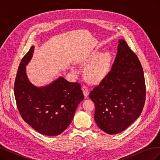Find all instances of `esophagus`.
<instances>
[{"label": "esophagus", "instance_id": "esophagus-1", "mask_svg": "<svg viewBox=\"0 0 160 160\" xmlns=\"http://www.w3.org/2000/svg\"><path fill=\"white\" fill-rule=\"evenodd\" d=\"M82 90H83V95L85 96V98H88L89 95V90H88V88L85 85H83V88H82Z\"/></svg>", "mask_w": 160, "mask_h": 160}]
</instances>
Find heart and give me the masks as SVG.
Segmentation results:
<instances>
[{
	"label": "heart",
	"instance_id": "heart-1",
	"mask_svg": "<svg viewBox=\"0 0 160 160\" xmlns=\"http://www.w3.org/2000/svg\"><path fill=\"white\" fill-rule=\"evenodd\" d=\"M89 60L93 62L85 69L86 78L91 82H97L102 79L110 68L111 52L107 51L100 55V52L95 51L91 55ZM72 71H75V69H72Z\"/></svg>",
	"mask_w": 160,
	"mask_h": 160
}]
</instances>
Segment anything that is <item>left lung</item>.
Instances as JSON below:
<instances>
[{
    "mask_svg": "<svg viewBox=\"0 0 160 160\" xmlns=\"http://www.w3.org/2000/svg\"><path fill=\"white\" fill-rule=\"evenodd\" d=\"M118 42L111 70L89 94L95 105V123L111 135L123 132L139 118L146 99L141 62L123 39Z\"/></svg>",
    "mask_w": 160,
    "mask_h": 160,
    "instance_id": "left-lung-1",
    "label": "left lung"
}]
</instances>
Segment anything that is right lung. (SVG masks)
<instances>
[{"label":"right lung","instance_id":"add662e5","mask_svg":"<svg viewBox=\"0 0 160 160\" xmlns=\"http://www.w3.org/2000/svg\"><path fill=\"white\" fill-rule=\"evenodd\" d=\"M34 49L32 45L18 66L14 86L17 108L23 120L37 132L56 136L69 126L84 96L79 83H71L62 77L45 86L33 85L26 66Z\"/></svg>","mask_w":160,"mask_h":160}]
</instances>
